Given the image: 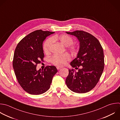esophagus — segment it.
Listing matches in <instances>:
<instances>
[{
    "instance_id": "esophagus-1",
    "label": "esophagus",
    "mask_w": 120,
    "mask_h": 120,
    "mask_svg": "<svg viewBox=\"0 0 120 120\" xmlns=\"http://www.w3.org/2000/svg\"><path fill=\"white\" fill-rule=\"evenodd\" d=\"M56 68H57V69L58 70H59V69H60V68H61V67H56Z\"/></svg>"
}]
</instances>
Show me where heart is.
Returning a JSON list of instances; mask_svg holds the SVG:
<instances>
[{
	"instance_id": "obj_1",
	"label": "heart",
	"mask_w": 120,
	"mask_h": 120,
	"mask_svg": "<svg viewBox=\"0 0 120 120\" xmlns=\"http://www.w3.org/2000/svg\"><path fill=\"white\" fill-rule=\"evenodd\" d=\"M53 39L59 40L65 46H70L73 43L72 38L65 34L61 35L59 37H53ZM52 43L53 39L52 38H49L45 42L43 46V49L45 53H48L50 52ZM72 49H74V47H72ZM51 60L53 64L58 66H62L65 65L68 61L70 60V57L67 54H56L53 55Z\"/></svg>"
}]
</instances>
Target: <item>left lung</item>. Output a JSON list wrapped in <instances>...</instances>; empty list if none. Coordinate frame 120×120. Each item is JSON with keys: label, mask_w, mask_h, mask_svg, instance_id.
Returning <instances> with one entry per match:
<instances>
[{"label": "left lung", "mask_w": 120, "mask_h": 120, "mask_svg": "<svg viewBox=\"0 0 120 120\" xmlns=\"http://www.w3.org/2000/svg\"><path fill=\"white\" fill-rule=\"evenodd\" d=\"M66 33L75 36L79 42V49L70 65L75 69L80 67L77 72L68 69L66 79L68 87L78 93L87 92L96 85L104 68V56L103 48L98 40L86 32L76 30Z\"/></svg>", "instance_id": "obj_1"}]
</instances>
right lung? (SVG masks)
Returning a JSON list of instances; mask_svg holds the SVG:
<instances>
[{
    "label": "right lung",
    "instance_id": "add662e5",
    "mask_svg": "<svg viewBox=\"0 0 120 120\" xmlns=\"http://www.w3.org/2000/svg\"><path fill=\"white\" fill-rule=\"evenodd\" d=\"M54 32L37 30L24 37L17 45L13 62L15 73L19 83L27 92L39 95L48 90L56 68L48 66L38 70L37 65L43 61V43L46 38Z\"/></svg>",
    "mask_w": 120,
    "mask_h": 120
}]
</instances>
